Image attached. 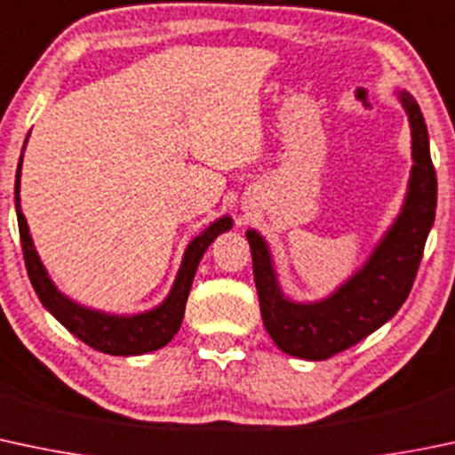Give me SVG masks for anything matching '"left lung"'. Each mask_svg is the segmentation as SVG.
I'll list each match as a JSON object with an SVG mask.
<instances>
[{"label":"left lung","mask_w":455,"mask_h":455,"mask_svg":"<svg viewBox=\"0 0 455 455\" xmlns=\"http://www.w3.org/2000/svg\"><path fill=\"white\" fill-rule=\"evenodd\" d=\"M399 100L412 128L414 165L408 196L384 240L347 283L318 303L285 299L276 283L266 240L257 231L246 233L264 327L288 355L318 362L347 351L388 323L412 290L436 215V170L429 156L427 126L417 100L405 91H401Z\"/></svg>","instance_id":"1"}]
</instances>
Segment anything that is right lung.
I'll return each mask as SVG.
<instances>
[{"label": "right lung", "mask_w": 455, "mask_h": 455, "mask_svg": "<svg viewBox=\"0 0 455 455\" xmlns=\"http://www.w3.org/2000/svg\"><path fill=\"white\" fill-rule=\"evenodd\" d=\"M28 141V140H26ZM23 159V155H21ZM21 159L17 165V180H14V207H17V222H19V235H21L23 259H26L28 276L32 281L36 296L45 309L59 320L67 331L74 333L84 344H89L95 351L108 353V355H143V353L156 351V348L165 347L176 331L180 329L185 315V303L191 290V281H194L196 270H198L200 259H203L204 251L209 248L220 233L228 231L233 227V220L228 215L215 220L209 228H204L198 237H194L185 251L183 264H180L179 275H176L172 291L159 307L150 309L137 315H111L87 309L83 305L74 303L56 290L52 279L47 276L45 267L38 259L35 243H32L30 231H28L26 215L21 213V204H19V179H21Z\"/></svg>", "instance_id": "obj_1"}]
</instances>
